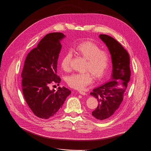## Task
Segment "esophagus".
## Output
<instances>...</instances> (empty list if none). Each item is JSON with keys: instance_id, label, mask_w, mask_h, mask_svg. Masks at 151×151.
Masks as SVG:
<instances>
[{"instance_id": "34e87169", "label": "esophagus", "mask_w": 151, "mask_h": 151, "mask_svg": "<svg viewBox=\"0 0 151 151\" xmlns=\"http://www.w3.org/2000/svg\"><path fill=\"white\" fill-rule=\"evenodd\" d=\"M78 92H79L81 95H86V92H83V91H79Z\"/></svg>"}]
</instances>
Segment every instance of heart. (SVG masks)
Here are the masks:
<instances>
[{
    "instance_id": "1",
    "label": "heart",
    "mask_w": 151,
    "mask_h": 151,
    "mask_svg": "<svg viewBox=\"0 0 151 151\" xmlns=\"http://www.w3.org/2000/svg\"><path fill=\"white\" fill-rule=\"evenodd\" d=\"M74 50L78 55L86 59L85 70L90 71L96 79H101L105 75L110 64V55L108 52L101 50L96 44L88 41L78 44ZM72 57V53L68 52L61 60V68L65 72L70 69ZM90 73H74L68 76V85L75 89H83L92 83L93 78Z\"/></svg>"
}]
</instances>
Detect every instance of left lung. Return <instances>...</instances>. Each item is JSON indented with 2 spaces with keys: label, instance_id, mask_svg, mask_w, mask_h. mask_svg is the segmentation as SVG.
<instances>
[{
  "label": "left lung",
  "instance_id": "left-lung-1",
  "mask_svg": "<svg viewBox=\"0 0 151 151\" xmlns=\"http://www.w3.org/2000/svg\"><path fill=\"white\" fill-rule=\"evenodd\" d=\"M99 37L106 44L111 56L112 75L111 81L94 88L90 95L99 103L92 115L99 120H104L111 117L122 103L131 71L129 55L124 47L109 35L100 34Z\"/></svg>",
  "mask_w": 151,
  "mask_h": 151
}]
</instances>
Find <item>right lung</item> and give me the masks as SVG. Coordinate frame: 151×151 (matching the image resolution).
Masks as SVG:
<instances>
[{"instance_id": "add662e5", "label": "right lung", "mask_w": 151, "mask_h": 151, "mask_svg": "<svg viewBox=\"0 0 151 151\" xmlns=\"http://www.w3.org/2000/svg\"><path fill=\"white\" fill-rule=\"evenodd\" d=\"M66 36L62 32L47 34L28 54L21 76L22 92L33 113L41 119L55 116L62 108L70 90L63 86L56 91L50 83L59 84L57 65L62 48L60 41Z\"/></svg>"}]
</instances>
